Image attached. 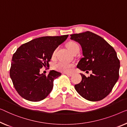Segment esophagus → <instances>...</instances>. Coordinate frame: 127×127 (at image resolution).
<instances>
[{
	"mask_svg": "<svg viewBox=\"0 0 127 127\" xmlns=\"http://www.w3.org/2000/svg\"><path fill=\"white\" fill-rule=\"evenodd\" d=\"M65 74H66L67 76H72L73 75L72 73H65Z\"/></svg>",
	"mask_w": 127,
	"mask_h": 127,
	"instance_id": "1",
	"label": "esophagus"
}]
</instances>
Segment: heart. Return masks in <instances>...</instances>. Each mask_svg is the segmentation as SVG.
Listing matches in <instances>:
<instances>
[{
  "mask_svg": "<svg viewBox=\"0 0 127 127\" xmlns=\"http://www.w3.org/2000/svg\"><path fill=\"white\" fill-rule=\"evenodd\" d=\"M67 47L72 54L76 51L80 50V47H79V44L76 42H75V41H69V42L67 44ZM56 51H57V49H55L54 50V51L53 52L52 57H54L55 56ZM73 64L65 63V62H58V63H56L55 65V68L59 71L63 72H67L71 71L72 68L73 67Z\"/></svg>",
  "mask_w": 127,
  "mask_h": 127,
  "instance_id": "1",
  "label": "heart"
}]
</instances>
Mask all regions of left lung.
Masks as SVG:
<instances>
[{
	"label": "left lung",
	"mask_w": 127,
	"mask_h": 127,
	"mask_svg": "<svg viewBox=\"0 0 127 127\" xmlns=\"http://www.w3.org/2000/svg\"><path fill=\"white\" fill-rule=\"evenodd\" d=\"M71 39L80 44L83 57L77 67L82 71H92L75 88L83 98L96 101L105 97L112 91L119 76L120 61L114 48L103 37L90 31L71 35Z\"/></svg>",
	"instance_id": "left-lung-1"
}]
</instances>
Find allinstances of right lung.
Returning a JSON list of instances; mask_svg holds the SVG:
<instances>
[{
    "mask_svg": "<svg viewBox=\"0 0 127 127\" xmlns=\"http://www.w3.org/2000/svg\"><path fill=\"white\" fill-rule=\"evenodd\" d=\"M68 35L43 36L22 44L13 55L9 75L18 93L24 99L39 101L48 95L54 79L61 73L51 70L46 76L40 69L49 65L52 53Z\"/></svg>",
    "mask_w": 127,
    "mask_h": 127,
    "instance_id": "obj_1",
    "label": "right lung"
}]
</instances>
